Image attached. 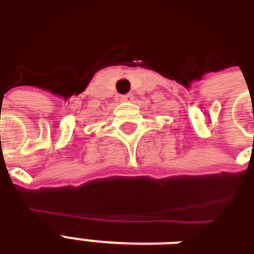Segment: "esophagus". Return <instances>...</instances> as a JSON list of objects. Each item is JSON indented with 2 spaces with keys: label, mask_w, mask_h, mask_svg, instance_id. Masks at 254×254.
<instances>
[{
  "label": "esophagus",
  "mask_w": 254,
  "mask_h": 254,
  "mask_svg": "<svg viewBox=\"0 0 254 254\" xmlns=\"http://www.w3.org/2000/svg\"><path fill=\"white\" fill-rule=\"evenodd\" d=\"M121 100L122 102H130V100H133V95L132 94L124 95V96H121Z\"/></svg>",
  "instance_id": "obj_1"
}]
</instances>
